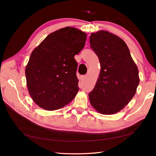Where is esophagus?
Here are the masks:
<instances>
[{
  "label": "esophagus",
  "instance_id": "obj_1",
  "mask_svg": "<svg viewBox=\"0 0 156 156\" xmlns=\"http://www.w3.org/2000/svg\"><path fill=\"white\" fill-rule=\"evenodd\" d=\"M85 78H86V76H80V80H84V79H85Z\"/></svg>",
  "mask_w": 156,
  "mask_h": 156
}]
</instances>
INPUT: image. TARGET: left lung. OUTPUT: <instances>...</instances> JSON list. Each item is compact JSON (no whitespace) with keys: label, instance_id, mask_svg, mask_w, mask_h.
<instances>
[{"label":"left lung","instance_id":"8db88e82","mask_svg":"<svg viewBox=\"0 0 156 156\" xmlns=\"http://www.w3.org/2000/svg\"><path fill=\"white\" fill-rule=\"evenodd\" d=\"M89 42L101 67L89 101L100 113L114 114L136 94L140 83L138 67L125 41L115 34L100 30L91 34Z\"/></svg>","mask_w":156,"mask_h":156}]
</instances>
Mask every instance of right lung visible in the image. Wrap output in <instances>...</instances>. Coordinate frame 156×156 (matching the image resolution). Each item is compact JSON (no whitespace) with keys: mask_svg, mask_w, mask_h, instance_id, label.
Masks as SVG:
<instances>
[{"mask_svg":"<svg viewBox=\"0 0 156 156\" xmlns=\"http://www.w3.org/2000/svg\"><path fill=\"white\" fill-rule=\"evenodd\" d=\"M86 39L83 31L67 27L49 34L33 50L25 76L29 94L37 105L54 111L74 98L79 90L74 56Z\"/></svg>","mask_w":156,"mask_h":156,"instance_id":"obj_1","label":"right lung"}]
</instances>
